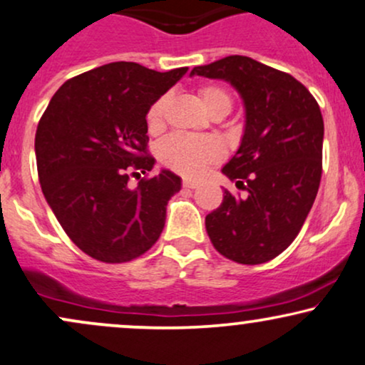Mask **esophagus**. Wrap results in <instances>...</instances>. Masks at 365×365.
Wrapping results in <instances>:
<instances>
[{"label":"esophagus","mask_w":365,"mask_h":365,"mask_svg":"<svg viewBox=\"0 0 365 365\" xmlns=\"http://www.w3.org/2000/svg\"><path fill=\"white\" fill-rule=\"evenodd\" d=\"M197 185H199V183H197L195 180H183V188H197Z\"/></svg>","instance_id":"obj_1"}]
</instances>
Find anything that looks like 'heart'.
<instances>
[{
  "mask_svg": "<svg viewBox=\"0 0 365 365\" xmlns=\"http://www.w3.org/2000/svg\"><path fill=\"white\" fill-rule=\"evenodd\" d=\"M200 98L210 115L214 113H230L232 98L230 91L216 85H205L200 88ZM168 95L160 96L151 103L146 113V124L149 130H160L163 125V117ZM161 163L168 168L185 175V177H199L205 166L221 160L222 146L214 138H199V135L173 134L166 138L158 149Z\"/></svg>",
  "mask_w": 365,
  "mask_h": 365,
  "instance_id": "1",
  "label": "heart"
}]
</instances>
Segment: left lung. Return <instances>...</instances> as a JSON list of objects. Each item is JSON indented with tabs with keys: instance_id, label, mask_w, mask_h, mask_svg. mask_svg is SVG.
Returning <instances> with one entry per match:
<instances>
[{
	"instance_id": "left-lung-1",
	"label": "left lung",
	"mask_w": 365,
	"mask_h": 365,
	"mask_svg": "<svg viewBox=\"0 0 365 365\" xmlns=\"http://www.w3.org/2000/svg\"><path fill=\"white\" fill-rule=\"evenodd\" d=\"M238 91L245 130L222 173L245 190L205 216L214 248L232 262L275 258L301 231L322 180L323 117L308 88L291 74L247 56H227L192 69Z\"/></svg>"
}]
</instances>
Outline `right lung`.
<instances>
[{
    "instance_id": "1",
    "label": "right lung",
    "mask_w": 365,
    "mask_h": 365,
    "mask_svg": "<svg viewBox=\"0 0 365 365\" xmlns=\"http://www.w3.org/2000/svg\"><path fill=\"white\" fill-rule=\"evenodd\" d=\"M188 68L160 73L138 63H110L66 81L35 133V158L47 204L78 248L95 260L122 263L160 238L168 200L182 178L153 170L146 155L148 108Z\"/></svg>"
}]
</instances>
